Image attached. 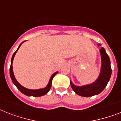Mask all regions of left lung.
<instances>
[{
    "mask_svg": "<svg viewBox=\"0 0 121 121\" xmlns=\"http://www.w3.org/2000/svg\"><path fill=\"white\" fill-rule=\"evenodd\" d=\"M97 45L100 46L101 44H99ZM100 53L101 56V69L99 77L94 83L83 86H77L70 80V85L72 89L78 95L88 97L98 95L101 93L107 86L112 73L111 61L104 48L102 47L100 49Z\"/></svg>",
    "mask_w": 121,
    "mask_h": 121,
    "instance_id": "obj_1",
    "label": "left lung"
}]
</instances>
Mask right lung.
<instances>
[{
  "label": "right lung",
  "instance_id": "right-lung-1",
  "mask_svg": "<svg viewBox=\"0 0 121 121\" xmlns=\"http://www.w3.org/2000/svg\"><path fill=\"white\" fill-rule=\"evenodd\" d=\"M23 41L22 43L20 44V45L19 46V47L17 49L15 52L14 53L13 55H12V59H11V63H10V78H11V80H12V82L14 83L17 88L19 90V91L21 93H22L23 94L26 95L27 96H33V97H41V96L44 95L46 94H47L48 92H49V90H50V88H51V84H52V80H53V77H55L57 73H58V72H56L54 73L51 76V77H50V79L49 80V82L48 83V85H46V87L43 88H39V89H36V90H32V89H29V88H25L24 86H22L18 82L17 80L16 79V78H15V76H14V72H13V66H12V63H13V60H14V58L15 56V55H16V53H17V51H18V49L20 48L21 45L23 43Z\"/></svg>",
  "mask_w": 121,
  "mask_h": 121
}]
</instances>
